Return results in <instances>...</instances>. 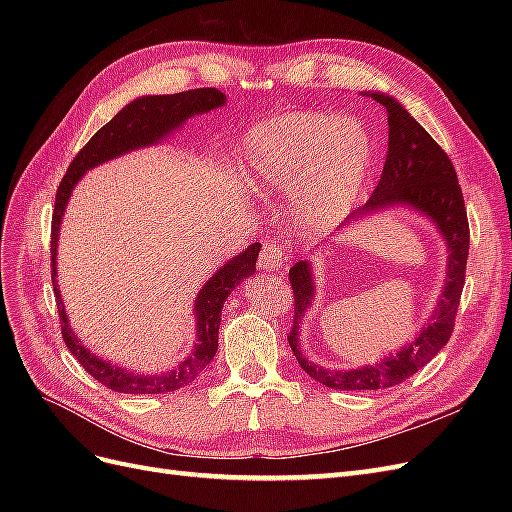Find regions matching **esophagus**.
Here are the masks:
<instances>
[{
  "label": "esophagus",
  "mask_w": 512,
  "mask_h": 512,
  "mask_svg": "<svg viewBox=\"0 0 512 512\" xmlns=\"http://www.w3.org/2000/svg\"><path fill=\"white\" fill-rule=\"evenodd\" d=\"M286 260H288V258H286L284 250H282V245L271 241V243H267L265 247H262L258 265H260V269H265V271L282 273L284 267H286Z\"/></svg>",
  "instance_id": "esophagus-1"
}]
</instances>
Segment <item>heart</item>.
Instances as JSON below:
<instances>
[{"label":"heart","mask_w":512,"mask_h":512,"mask_svg":"<svg viewBox=\"0 0 512 512\" xmlns=\"http://www.w3.org/2000/svg\"><path fill=\"white\" fill-rule=\"evenodd\" d=\"M374 158L361 121L335 113L275 115L241 138V166L260 194L290 192L292 224L322 235L342 222L359 198Z\"/></svg>","instance_id":"1"}]
</instances>
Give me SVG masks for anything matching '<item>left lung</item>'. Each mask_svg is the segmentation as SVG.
Wrapping results in <instances>:
<instances>
[{
  "instance_id": "left-lung-1",
  "label": "left lung",
  "mask_w": 512,
  "mask_h": 512,
  "mask_svg": "<svg viewBox=\"0 0 512 512\" xmlns=\"http://www.w3.org/2000/svg\"><path fill=\"white\" fill-rule=\"evenodd\" d=\"M365 96L374 98L386 108L389 151H386V162L374 194L363 207L350 213L344 228L376 211H386L391 207L414 209L436 224L444 237L448 247V265L440 301L421 333L414 337V342L399 348L395 354L384 356L380 363L344 371L324 369L307 361L301 352L299 324L307 309L312 307L314 275L307 260L294 262L288 273L294 290V324L288 335V344L309 378L339 391H376L401 384L446 346L455 327L463 284H466V262L470 250L468 213L453 162L395 98L378 94V91H365Z\"/></svg>"
}]
</instances>
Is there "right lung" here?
I'll return each instance as SVG.
<instances>
[{
  "label": "right lung",
  "mask_w": 512,
  "mask_h": 512,
  "mask_svg": "<svg viewBox=\"0 0 512 512\" xmlns=\"http://www.w3.org/2000/svg\"><path fill=\"white\" fill-rule=\"evenodd\" d=\"M226 104V96L215 87H200L181 91V94L170 96H143L134 102L126 104L121 111L102 126L89 143L76 153V158L68 166V173L59 183V190L55 196V209H53V222H51V267H53V290L59 312L61 335L68 350L79 359L83 369L91 378H96L100 384L108 386L115 393H128V395H156V393H170L177 391L181 386H188L196 380V376L203 371L211 359L218 352V331L222 322V307L228 299V294L235 290L245 277H250L256 271V258L260 252V243H252L245 252L228 260L218 273L211 275L200 288L196 303H194V316H196V344L192 354L179 363L175 369L162 371L156 376L147 374H134L130 369H123L111 361H104L94 352H89L79 337L74 335L68 324L66 307L61 301V294L57 288V239L61 220H64V211L70 200L74 185L81 181V177L89 168H96L102 162L123 156V153L149 147L162 143L168 134L181 128V123L188 121L194 115H203L220 108Z\"/></svg>",
  "instance_id": "1"
}]
</instances>
